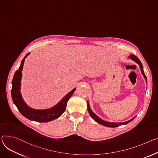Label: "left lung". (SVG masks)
Instances as JSON below:
<instances>
[{"instance_id":"1","label":"left lung","mask_w":158,"mask_h":158,"mask_svg":"<svg viewBox=\"0 0 158 158\" xmlns=\"http://www.w3.org/2000/svg\"><path fill=\"white\" fill-rule=\"evenodd\" d=\"M129 57H130L131 59H132L133 60H134L135 62H136L139 65L140 68V70H141V72H142V74L143 76H144L145 79L147 81L146 76L145 74H144V69H143L142 64V63L140 62V60L137 58V57L135 55H133V54L131 55L130 56H129ZM88 111L89 114L91 115V117L96 122H98V123L101 124V125H104V126H106V127H119V126H120V125H122L127 124V123H129V122H131L132 120H133L135 118H132V119L131 120L125 122H122V123H111V122H108L104 121V120H102L101 118H99L98 116H96V114L91 111L88 102Z\"/></svg>"}]
</instances>
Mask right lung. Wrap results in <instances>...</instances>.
Masks as SVG:
<instances>
[{
  "label": "right lung",
  "mask_w": 158,
  "mask_h": 158,
  "mask_svg": "<svg viewBox=\"0 0 158 158\" xmlns=\"http://www.w3.org/2000/svg\"><path fill=\"white\" fill-rule=\"evenodd\" d=\"M29 53H28L24 56V58L21 61L19 68L16 71L15 74L14 75L11 89L12 99L13 103L15 104L19 112L26 118L38 122H48L61 116V114L65 110L68 100L74 93L76 88L67 94L56 106L50 109L37 110L27 106L23 101L20 93V81L22 76L21 70L23 67L24 62L25 58L29 55Z\"/></svg>",
  "instance_id": "obj_1"
}]
</instances>
